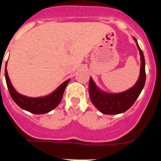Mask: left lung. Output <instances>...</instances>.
Masks as SVG:
<instances>
[{
    "mask_svg": "<svg viewBox=\"0 0 161 161\" xmlns=\"http://www.w3.org/2000/svg\"><path fill=\"white\" fill-rule=\"evenodd\" d=\"M141 57V68L139 80L133 87L120 93H108L98 89L90 77L89 84V93L90 100L95 107L105 114H118L123 113L132 106L141 91L146 81L145 59L142 50L139 47L137 40L135 38Z\"/></svg>",
    "mask_w": 161,
    "mask_h": 161,
    "instance_id": "1",
    "label": "left lung"
}]
</instances>
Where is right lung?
I'll return each mask as SVG.
<instances>
[{
  "mask_svg": "<svg viewBox=\"0 0 161 161\" xmlns=\"http://www.w3.org/2000/svg\"><path fill=\"white\" fill-rule=\"evenodd\" d=\"M5 76L7 87L13 100L19 107L35 114H42L48 113L55 109L62 100L65 88L70 80H68L64 82L53 93L47 96L42 97H28L20 94L14 89L8 76L6 68L5 69Z\"/></svg>",
  "mask_w": 161,
  "mask_h": 161,
  "instance_id": "right-lung-1",
  "label": "right lung"
}]
</instances>
